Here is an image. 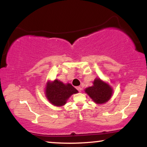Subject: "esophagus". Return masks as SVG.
<instances>
[{"mask_svg": "<svg viewBox=\"0 0 147 147\" xmlns=\"http://www.w3.org/2000/svg\"><path fill=\"white\" fill-rule=\"evenodd\" d=\"M76 88H77V90H78V92H81L82 90V88L81 87H80V86H78V87Z\"/></svg>", "mask_w": 147, "mask_h": 147, "instance_id": "1", "label": "esophagus"}]
</instances>
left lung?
<instances>
[{"label": "left lung", "instance_id": "1", "mask_svg": "<svg viewBox=\"0 0 147 147\" xmlns=\"http://www.w3.org/2000/svg\"><path fill=\"white\" fill-rule=\"evenodd\" d=\"M94 86L86 88L85 92L96 104L106 103L112 97L113 90L109 84L100 79L96 78Z\"/></svg>", "mask_w": 147, "mask_h": 147}]
</instances>
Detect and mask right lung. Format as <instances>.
<instances>
[{"instance_id":"obj_1","label":"right lung","mask_w":147,"mask_h":147,"mask_svg":"<svg viewBox=\"0 0 147 147\" xmlns=\"http://www.w3.org/2000/svg\"><path fill=\"white\" fill-rule=\"evenodd\" d=\"M78 92L70 84H64L58 80L48 82L45 88L46 97L50 103L55 106H63L72 94Z\"/></svg>"}]
</instances>
